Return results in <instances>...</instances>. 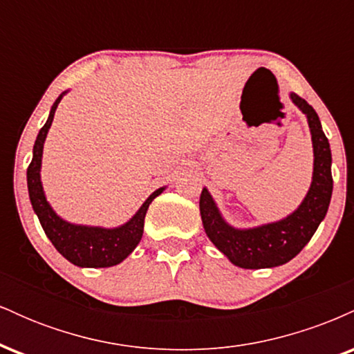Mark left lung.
Returning <instances> with one entry per match:
<instances>
[{
  "mask_svg": "<svg viewBox=\"0 0 354 354\" xmlns=\"http://www.w3.org/2000/svg\"><path fill=\"white\" fill-rule=\"evenodd\" d=\"M291 100L308 118L315 151L311 188L299 208L281 221L258 228L236 230L221 218L208 189L201 191L200 211L206 234L233 265L246 270L274 268L293 259L318 230L331 201V149L328 138L311 104L295 93H291Z\"/></svg>",
  "mask_w": 354,
  "mask_h": 354,
  "instance_id": "obj_1",
  "label": "left lung"
}]
</instances>
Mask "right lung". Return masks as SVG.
Here are the masks:
<instances>
[{
	"instance_id": "1",
	"label": "right lung",
	"mask_w": 354,
	"mask_h": 354,
	"mask_svg": "<svg viewBox=\"0 0 354 354\" xmlns=\"http://www.w3.org/2000/svg\"><path fill=\"white\" fill-rule=\"evenodd\" d=\"M63 95L53 104L50 118L39 129L38 138H36L33 146V160L28 166V191H30V200L33 205L35 213L38 214L39 223H41L44 233L50 238L53 246L59 251L68 261L81 268H109L121 263L126 256H129L133 250L138 246L143 236L145 216L148 206L158 194L165 188L156 189L151 196L143 203L138 213L129 219L128 223L120 228L104 230L93 228V226H78L66 223L61 219L55 211L51 209L50 203L46 201L43 193L41 180H39V168H41L43 145L46 140L48 129L53 123L55 111L58 108Z\"/></svg>"
}]
</instances>
